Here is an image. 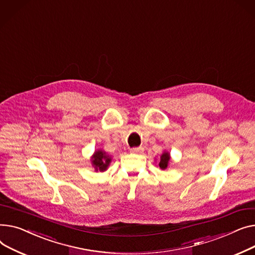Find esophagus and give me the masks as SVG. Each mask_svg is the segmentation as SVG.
<instances>
[{
  "instance_id": "obj_1",
  "label": "esophagus",
  "mask_w": 255,
  "mask_h": 255,
  "mask_svg": "<svg viewBox=\"0 0 255 255\" xmlns=\"http://www.w3.org/2000/svg\"><path fill=\"white\" fill-rule=\"evenodd\" d=\"M130 151L133 153H138V152H142L143 151V147H136V148H131Z\"/></svg>"
}]
</instances>
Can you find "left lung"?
<instances>
[{"instance_id":"1","label":"left lung","mask_w":255,"mask_h":255,"mask_svg":"<svg viewBox=\"0 0 255 255\" xmlns=\"http://www.w3.org/2000/svg\"><path fill=\"white\" fill-rule=\"evenodd\" d=\"M169 160H170V154L167 153V152H164V153L161 155L160 161H159V167H160V169H162V170L166 169V168L168 167Z\"/></svg>"}]
</instances>
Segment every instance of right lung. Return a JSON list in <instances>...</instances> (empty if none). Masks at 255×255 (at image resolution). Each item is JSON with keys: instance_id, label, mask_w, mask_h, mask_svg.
<instances>
[{"instance_id": "right-lung-1", "label": "right lung", "mask_w": 255, "mask_h": 255, "mask_svg": "<svg viewBox=\"0 0 255 255\" xmlns=\"http://www.w3.org/2000/svg\"><path fill=\"white\" fill-rule=\"evenodd\" d=\"M110 161H111V158L108 155H106V153H105L104 151H97L94 155L93 164L95 166L97 171L98 170L105 171L109 166Z\"/></svg>"}]
</instances>
